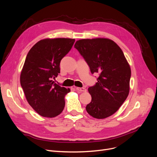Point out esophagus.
Instances as JSON below:
<instances>
[{"mask_svg": "<svg viewBox=\"0 0 157 157\" xmlns=\"http://www.w3.org/2000/svg\"><path fill=\"white\" fill-rule=\"evenodd\" d=\"M76 90H78V91H79L81 92H84V91H86V88H79V87H76Z\"/></svg>", "mask_w": 157, "mask_h": 157, "instance_id": "34e87169", "label": "esophagus"}]
</instances>
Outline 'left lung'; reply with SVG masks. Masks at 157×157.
Instances as JSON below:
<instances>
[{
    "instance_id": "1",
    "label": "left lung",
    "mask_w": 157,
    "mask_h": 157,
    "mask_svg": "<svg viewBox=\"0 0 157 157\" xmlns=\"http://www.w3.org/2000/svg\"><path fill=\"white\" fill-rule=\"evenodd\" d=\"M75 48L86 62L91 74H99L97 82L88 88L91 101L86 107L87 112L96 119L112 116L129 91L131 71L123 52L107 38L79 40Z\"/></svg>"
}]
</instances>
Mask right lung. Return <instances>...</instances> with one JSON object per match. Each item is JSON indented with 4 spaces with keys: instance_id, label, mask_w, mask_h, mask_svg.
<instances>
[{
    "instance_id": "add662e5",
    "label": "right lung",
    "mask_w": 157,
    "mask_h": 157,
    "mask_svg": "<svg viewBox=\"0 0 157 157\" xmlns=\"http://www.w3.org/2000/svg\"><path fill=\"white\" fill-rule=\"evenodd\" d=\"M75 41L71 38L41 40L26 56L20 76L21 86L28 103L41 116L54 117L64 110V97L70 89L59 86L53 79L60 73L62 59Z\"/></svg>"
}]
</instances>
